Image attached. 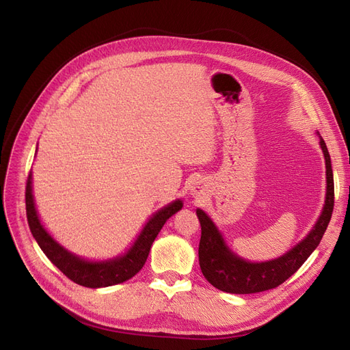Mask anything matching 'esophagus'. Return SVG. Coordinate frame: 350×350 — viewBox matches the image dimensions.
Instances as JSON below:
<instances>
[{
	"instance_id": "1",
	"label": "esophagus",
	"mask_w": 350,
	"mask_h": 350,
	"mask_svg": "<svg viewBox=\"0 0 350 350\" xmlns=\"http://www.w3.org/2000/svg\"><path fill=\"white\" fill-rule=\"evenodd\" d=\"M193 194H194V196H200V194H201V187H200V185L193 187Z\"/></svg>"
}]
</instances>
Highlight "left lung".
<instances>
[{
  "label": "left lung",
  "instance_id": "1",
  "mask_svg": "<svg viewBox=\"0 0 350 350\" xmlns=\"http://www.w3.org/2000/svg\"><path fill=\"white\" fill-rule=\"evenodd\" d=\"M321 149L325 157L327 194L323 213L310 232L298 245L284 256L267 262H248L234 256L225 245L224 238L213 225V221L203 210L197 208V217L201 225V239L198 245V261L203 276L219 291L228 293H257L278 288L288 280L293 273L306 261L312 251L319 247L324 232L330 224L334 207V181L330 154L325 142L320 139Z\"/></svg>",
  "mask_w": 350,
  "mask_h": 350
}]
</instances>
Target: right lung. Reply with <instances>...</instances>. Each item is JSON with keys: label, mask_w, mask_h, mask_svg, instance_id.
<instances>
[{"label": "right lung", "mask_w": 350, "mask_h": 350, "mask_svg": "<svg viewBox=\"0 0 350 350\" xmlns=\"http://www.w3.org/2000/svg\"><path fill=\"white\" fill-rule=\"evenodd\" d=\"M181 208L183 203L176 200L172 204L159 210L149 220V224L144 226L133 248L126 252L125 256L111 261L89 262L72 256L71 252L66 251L59 243L52 239L49 234H46L44 226L40 225L33 204L30 174L26 183V216L31 235H33V238L39 243L40 250L45 252V256L54 262L70 280L80 286H84V288H107V286L118 284L135 276V274L143 269L147 257H149L152 243L159 235L162 226L165 225V221Z\"/></svg>", "instance_id": "obj_1"}]
</instances>
